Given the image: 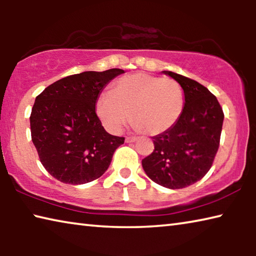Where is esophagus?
<instances>
[{"instance_id":"esophagus-1","label":"esophagus","mask_w":256,"mask_h":256,"mask_svg":"<svg viewBox=\"0 0 256 256\" xmlns=\"http://www.w3.org/2000/svg\"><path fill=\"white\" fill-rule=\"evenodd\" d=\"M136 140H138L136 136H126V138H125V142H128V144H131V142H134Z\"/></svg>"}]
</instances>
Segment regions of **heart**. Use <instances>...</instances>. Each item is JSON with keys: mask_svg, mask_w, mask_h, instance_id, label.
I'll return each instance as SVG.
<instances>
[{"mask_svg": "<svg viewBox=\"0 0 256 256\" xmlns=\"http://www.w3.org/2000/svg\"><path fill=\"white\" fill-rule=\"evenodd\" d=\"M184 102V90L176 80L134 73L116 81L112 92L102 94L96 110L102 124L112 133L123 128L132 112V120L138 128L157 136L177 122Z\"/></svg>", "mask_w": 256, "mask_h": 256, "instance_id": "obj_1", "label": "heart"}]
</instances>
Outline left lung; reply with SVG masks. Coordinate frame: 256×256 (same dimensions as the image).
<instances>
[{
	"label": "left lung",
	"mask_w": 256,
	"mask_h": 256,
	"mask_svg": "<svg viewBox=\"0 0 256 256\" xmlns=\"http://www.w3.org/2000/svg\"><path fill=\"white\" fill-rule=\"evenodd\" d=\"M182 86L183 112L172 126L154 136L152 154L142 160L154 183L178 190L196 183L214 164L219 149L224 112L204 86L172 71H164Z\"/></svg>",
	"instance_id": "obj_1"
}]
</instances>
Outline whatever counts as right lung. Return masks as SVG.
<instances>
[{"label": "right lung", "instance_id": "right-lung-1", "mask_svg": "<svg viewBox=\"0 0 256 256\" xmlns=\"http://www.w3.org/2000/svg\"><path fill=\"white\" fill-rule=\"evenodd\" d=\"M120 68L86 71L58 80L38 94L30 115L32 140L40 162L66 184H86L110 167L123 136L107 133L96 112V102Z\"/></svg>", "mask_w": 256, "mask_h": 256}]
</instances>
